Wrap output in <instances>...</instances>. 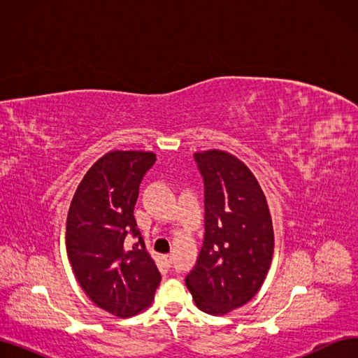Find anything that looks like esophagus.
I'll list each match as a JSON object with an SVG mask.
<instances>
[{
    "mask_svg": "<svg viewBox=\"0 0 358 358\" xmlns=\"http://www.w3.org/2000/svg\"><path fill=\"white\" fill-rule=\"evenodd\" d=\"M164 262H166L167 266H171V263H173V255H171V254L164 255Z\"/></svg>",
    "mask_w": 358,
    "mask_h": 358,
    "instance_id": "obj_1",
    "label": "esophagus"
}]
</instances>
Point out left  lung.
Masks as SVG:
<instances>
[{
    "label": "left lung",
    "mask_w": 358,
    "mask_h": 358,
    "mask_svg": "<svg viewBox=\"0 0 358 358\" xmlns=\"http://www.w3.org/2000/svg\"><path fill=\"white\" fill-rule=\"evenodd\" d=\"M204 183V239L185 284L199 309L225 315L262 288L273 257V225L262 187L224 150L194 154Z\"/></svg>",
    "instance_id": "obj_1"
}]
</instances>
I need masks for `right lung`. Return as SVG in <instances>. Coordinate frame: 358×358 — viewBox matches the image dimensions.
<instances>
[{
  "label": "right lung",
  "mask_w": 358,
  "mask_h": 358,
  "mask_svg": "<svg viewBox=\"0 0 358 358\" xmlns=\"http://www.w3.org/2000/svg\"><path fill=\"white\" fill-rule=\"evenodd\" d=\"M155 154L112 150L86 171L70 204L66 245L76 279L112 315H137L152 301L161 273L134 220L138 187ZM137 236L133 247L127 234Z\"/></svg>",
  "instance_id": "obj_1"
}]
</instances>
